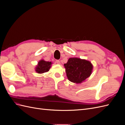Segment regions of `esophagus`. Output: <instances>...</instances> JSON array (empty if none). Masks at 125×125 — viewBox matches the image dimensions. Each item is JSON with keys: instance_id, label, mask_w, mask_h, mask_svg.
<instances>
[{"instance_id": "esophagus-1", "label": "esophagus", "mask_w": 125, "mask_h": 125, "mask_svg": "<svg viewBox=\"0 0 125 125\" xmlns=\"http://www.w3.org/2000/svg\"><path fill=\"white\" fill-rule=\"evenodd\" d=\"M56 63H57V64H60V61L59 60H57L56 61Z\"/></svg>"}]
</instances>
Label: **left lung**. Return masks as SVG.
<instances>
[{"label": "left lung", "mask_w": 125, "mask_h": 125, "mask_svg": "<svg viewBox=\"0 0 125 125\" xmlns=\"http://www.w3.org/2000/svg\"><path fill=\"white\" fill-rule=\"evenodd\" d=\"M67 77L68 80L74 83H81L92 74L93 66L89 60L80 58H69L64 64Z\"/></svg>", "instance_id": "obj_1"}]
</instances>
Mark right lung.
Listing matches in <instances>:
<instances>
[{
	"label": "right lung",
	"mask_w": 125,
	"mask_h": 125,
	"mask_svg": "<svg viewBox=\"0 0 125 125\" xmlns=\"http://www.w3.org/2000/svg\"><path fill=\"white\" fill-rule=\"evenodd\" d=\"M52 62H51L45 61L44 59H41L38 62L35 67V71L38 73H43L48 72L51 68Z\"/></svg>",
	"instance_id": "right-lung-1"
}]
</instances>
